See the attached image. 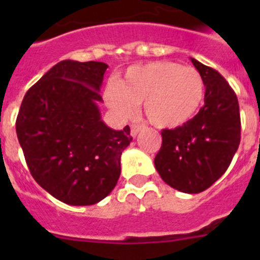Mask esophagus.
Segmentation results:
<instances>
[{
    "instance_id": "obj_1",
    "label": "esophagus",
    "mask_w": 260,
    "mask_h": 260,
    "mask_svg": "<svg viewBox=\"0 0 260 260\" xmlns=\"http://www.w3.org/2000/svg\"><path fill=\"white\" fill-rule=\"evenodd\" d=\"M142 128H143V125H141V123H134V125H132V137H137L138 133L141 132Z\"/></svg>"
}]
</instances>
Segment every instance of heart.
Returning <instances> with one entry per match:
<instances>
[{"label":"heart","mask_w":260,"mask_h":260,"mask_svg":"<svg viewBox=\"0 0 260 260\" xmlns=\"http://www.w3.org/2000/svg\"><path fill=\"white\" fill-rule=\"evenodd\" d=\"M204 96L203 78L190 66L168 61L132 66L117 84L104 91L108 108L126 118L143 103V112L157 127H176L194 117Z\"/></svg>","instance_id":"obj_1"}]
</instances>
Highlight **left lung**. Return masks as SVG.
<instances>
[{
  "label": "left lung",
  "instance_id": "left-lung-1",
  "mask_svg": "<svg viewBox=\"0 0 260 260\" xmlns=\"http://www.w3.org/2000/svg\"><path fill=\"white\" fill-rule=\"evenodd\" d=\"M206 87L204 105L194 118L162 130L155 168L167 185L198 194L219 180L237 152L241 139L240 107L228 82L212 68L191 58Z\"/></svg>",
  "mask_w": 260,
  "mask_h": 260
}]
</instances>
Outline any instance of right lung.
Listing matches in <instances>:
<instances>
[{
  "mask_svg": "<svg viewBox=\"0 0 260 260\" xmlns=\"http://www.w3.org/2000/svg\"><path fill=\"white\" fill-rule=\"evenodd\" d=\"M108 65L65 59L27 91L17 135L36 182L70 206L103 201L117 185L130 127L104 123L99 103Z\"/></svg>",
  "mask_w": 260,
  "mask_h": 260,
  "instance_id": "obj_1",
  "label": "right lung"
}]
</instances>
